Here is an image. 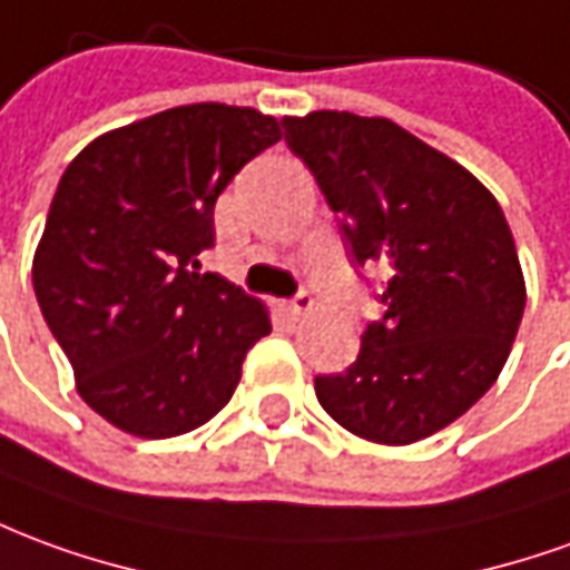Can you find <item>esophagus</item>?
<instances>
[{
    "instance_id": "34e87169",
    "label": "esophagus",
    "mask_w": 570,
    "mask_h": 570,
    "mask_svg": "<svg viewBox=\"0 0 570 570\" xmlns=\"http://www.w3.org/2000/svg\"><path fill=\"white\" fill-rule=\"evenodd\" d=\"M312 312H314V298L308 296V293H298L296 298H289V302H286V314H289V317H296V321Z\"/></svg>"
}]
</instances>
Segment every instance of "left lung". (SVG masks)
Instances as JSON below:
<instances>
[{"label":"left lung","instance_id":"obj_1","mask_svg":"<svg viewBox=\"0 0 570 570\" xmlns=\"http://www.w3.org/2000/svg\"><path fill=\"white\" fill-rule=\"evenodd\" d=\"M284 129L354 262L392 268L385 314L352 367L314 380L317 401L376 444L435 435L497 382L519 333L524 277L507 216L475 175L392 119L314 110Z\"/></svg>","mask_w":570,"mask_h":570}]
</instances>
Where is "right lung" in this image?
<instances>
[{
	"instance_id": "add662e5",
	"label": "right lung",
	"mask_w": 570,
	"mask_h": 570,
	"mask_svg": "<svg viewBox=\"0 0 570 570\" xmlns=\"http://www.w3.org/2000/svg\"><path fill=\"white\" fill-rule=\"evenodd\" d=\"M281 141L253 107L185 105L95 138L58 181L33 289L79 397L138 438L209 423L272 333L268 308L218 274L213 209L228 181Z\"/></svg>"
}]
</instances>
